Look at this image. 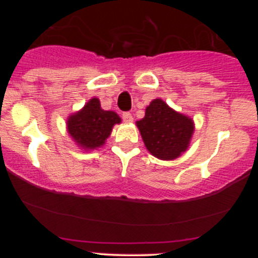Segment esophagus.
<instances>
[{
  "instance_id": "34e87169",
  "label": "esophagus",
  "mask_w": 258,
  "mask_h": 258,
  "mask_svg": "<svg viewBox=\"0 0 258 258\" xmlns=\"http://www.w3.org/2000/svg\"><path fill=\"white\" fill-rule=\"evenodd\" d=\"M122 120L125 121L126 123L132 122V121H133V116H132L131 112H123V114H122Z\"/></svg>"
}]
</instances>
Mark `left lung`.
<instances>
[{"label": "left lung", "mask_w": 258, "mask_h": 258, "mask_svg": "<svg viewBox=\"0 0 258 258\" xmlns=\"http://www.w3.org/2000/svg\"><path fill=\"white\" fill-rule=\"evenodd\" d=\"M148 152L171 161L186 152L195 130L188 115L176 111L161 98L153 99L143 119L136 121Z\"/></svg>", "instance_id": "left-lung-1"}]
</instances>
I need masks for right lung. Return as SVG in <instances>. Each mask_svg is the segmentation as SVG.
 Masks as SVG:
<instances>
[{"instance_id":"right-lung-1","label":"right lung","mask_w":258,"mask_h":258,"mask_svg":"<svg viewBox=\"0 0 258 258\" xmlns=\"http://www.w3.org/2000/svg\"><path fill=\"white\" fill-rule=\"evenodd\" d=\"M121 123L115 111L104 110L98 98L93 97L79 111L73 112L67 120L69 136L80 149L85 152L98 149L105 144L112 127Z\"/></svg>"}]
</instances>
